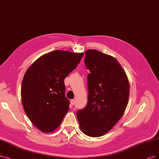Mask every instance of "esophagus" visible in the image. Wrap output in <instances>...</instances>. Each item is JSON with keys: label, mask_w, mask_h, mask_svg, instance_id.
I'll return each mask as SVG.
<instances>
[{"label": "esophagus", "mask_w": 159, "mask_h": 159, "mask_svg": "<svg viewBox=\"0 0 159 159\" xmlns=\"http://www.w3.org/2000/svg\"><path fill=\"white\" fill-rule=\"evenodd\" d=\"M70 104L72 105H74L75 104V100H70Z\"/></svg>", "instance_id": "obj_1"}]
</instances>
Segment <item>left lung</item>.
Instances as JSON below:
<instances>
[{
    "label": "left lung",
    "mask_w": 159,
    "mask_h": 159,
    "mask_svg": "<svg viewBox=\"0 0 159 159\" xmlns=\"http://www.w3.org/2000/svg\"><path fill=\"white\" fill-rule=\"evenodd\" d=\"M85 65L90 71L88 102L78 110L77 118L81 132L91 137L108 132L122 117L128 104L129 79L113 57L95 49L85 52Z\"/></svg>",
    "instance_id": "obj_1"
}]
</instances>
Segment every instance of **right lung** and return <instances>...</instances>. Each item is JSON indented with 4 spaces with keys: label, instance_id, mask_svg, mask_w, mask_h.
<instances>
[{
    "label": "right lung",
    "instance_id": "add662e5",
    "mask_svg": "<svg viewBox=\"0 0 159 159\" xmlns=\"http://www.w3.org/2000/svg\"><path fill=\"white\" fill-rule=\"evenodd\" d=\"M84 53L55 50L32 64L23 77L21 97L24 110L43 132L55 130L69 110L64 80L77 67Z\"/></svg>",
    "mask_w": 159,
    "mask_h": 159
}]
</instances>
